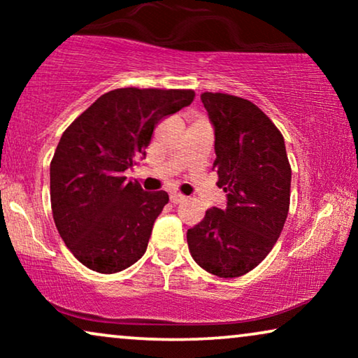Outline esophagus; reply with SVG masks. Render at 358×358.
<instances>
[{
    "label": "esophagus",
    "instance_id": "esophagus-1",
    "mask_svg": "<svg viewBox=\"0 0 358 358\" xmlns=\"http://www.w3.org/2000/svg\"><path fill=\"white\" fill-rule=\"evenodd\" d=\"M169 199H171V202H173V203H180V202H182V200H185L184 195L182 194H178V192L171 194Z\"/></svg>",
    "mask_w": 358,
    "mask_h": 358
}]
</instances>
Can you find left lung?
I'll return each instance as SVG.
<instances>
[{"instance_id": "left-lung-1", "label": "left lung", "mask_w": 358, "mask_h": 358, "mask_svg": "<svg viewBox=\"0 0 358 358\" xmlns=\"http://www.w3.org/2000/svg\"><path fill=\"white\" fill-rule=\"evenodd\" d=\"M200 99L213 125V169L227 208H208L187 229L189 251L213 275L241 277L266 259L285 224L292 182L285 141L251 101L223 92Z\"/></svg>"}]
</instances>
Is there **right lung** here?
<instances>
[{
  "instance_id": "obj_1",
  "label": "right lung",
  "mask_w": 358,
  "mask_h": 358,
  "mask_svg": "<svg viewBox=\"0 0 358 358\" xmlns=\"http://www.w3.org/2000/svg\"><path fill=\"white\" fill-rule=\"evenodd\" d=\"M192 90L122 87L102 94L63 131L50 163L57 229L83 266L115 273L143 256L169 202L124 173L146 156L156 124L189 106Z\"/></svg>"
}]
</instances>
